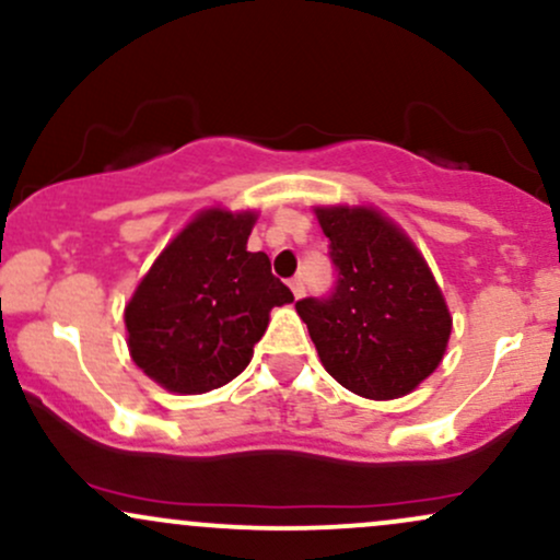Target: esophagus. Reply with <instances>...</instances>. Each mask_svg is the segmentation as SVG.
<instances>
[{"instance_id":"esophagus-1","label":"esophagus","mask_w":560,"mask_h":560,"mask_svg":"<svg viewBox=\"0 0 560 560\" xmlns=\"http://www.w3.org/2000/svg\"><path fill=\"white\" fill-rule=\"evenodd\" d=\"M289 289H292L294 298H302L305 294V284H302V276H294V279H289Z\"/></svg>"}]
</instances>
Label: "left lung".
Wrapping results in <instances>:
<instances>
[{
	"label": "left lung",
	"instance_id": "1",
	"mask_svg": "<svg viewBox=\"0 0 560 560\" xmlns=\"http://www.w3.org/2000/svg\"><path fill=\"white\" fill-rule=\"evenodd\" d=\"M337 281L294 302L320 363L371 400L408 395L440 365L453 329L445 298L413 242L369 208H318Z\"/></svg>",
	"mask_w": 560,
	"mask_h": 560
}]
</instances>
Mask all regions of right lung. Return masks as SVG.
Masks as SVG:
<instances>
[{
    "label": "right lung",
    "instance_id": "add662e5",
    "mask_svg": "<svg viewBox=\"0 0 560 560\" xmlns=\"http://www.w3.org/2000/svg\"><path fill=\"white\" fill-rule=\"evenodd\" d=\"M255 213L205 210L160 253L126 305L128 350L147 376L178 395L240 376L294 294L266 253H247Z\"/></svg>",
    "mask_w": 560,
    "mask_h": 560
}]
</instances>
